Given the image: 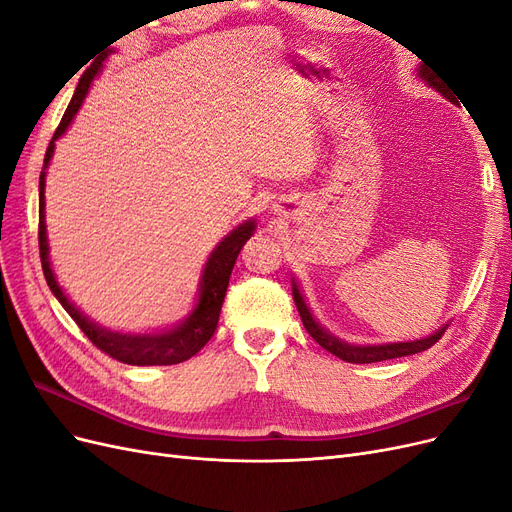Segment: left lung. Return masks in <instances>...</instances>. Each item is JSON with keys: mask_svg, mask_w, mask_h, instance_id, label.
I'll return each instance as SVG.
<instances>
[{"mask_svg": "<svg viewBox=\"0 0 512 512\" xmlns=\"http://www.w3.org/2000/svg\"><path fill=\"white\" fill-rule=\"evenodd\" d=\"M418 72H421V79L433 87L436 91H440V94L448 100H453L451 96H448L446 91V83L440 79V76H433L425 66L418 68ZM292 299H294V305H297L299 309V316L303 320V327L307 329V333L312 335L316 342L324 348L329 350L331 354L339 356V359L346 361V363H376V361H386V359H399V356H408V354H416V352H423L427 348H431L433 344L438 342V339L444 335V329H438L433 335L429 337H423V339H416V342H399V344H380V346H354V344H346L342 342V339H337L335 335L324 331L320 324L314 320L312 312H309L307 303L303 301L301 292H299V286L292 282Z\"/></svg>", "mask_w": 512, "mask_h": 512, "instance_id": "8db88e82", "label": "left lung"}]
</instances>
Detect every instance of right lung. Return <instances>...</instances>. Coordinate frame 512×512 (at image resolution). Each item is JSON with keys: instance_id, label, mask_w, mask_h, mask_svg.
I'll use <instances>...</instances> for the list:
<instances>
[{"instance_id": "add662e5", "label": "right lung", "mask_w": 512, "mask_h": 512, "mask_svg": "<svg viewBox=\"0 0 512 512\" xmlns=\"http://www.w3.org/2000/svg\"><path fill=\"white\" fill-rule=\"evenodd\" d=\"M106 55L98 61L91 64V68L81 76L79 87H76L74 96L66 108L64 117H61L59 126L51 138L49 149L44 153V168L40 173V203H38V245H40V260H42V271L46 277V284H49L51 292L61 303V307L66 309L70 318L79 324V329L89 337V342L102 352H106L113 359L128 363V365H175L192 359V356L203 348L209 339L213 337L215 329H218V320L222 312V303L226 297V288L232 267H235L237 256L241 252V247L245 241L254 235L256 222L250 220L241 224L230 232L228 237L220 241V245H215V250L211 252L205 271H203V280H200V294H198V303L194 307V312L185 318L181 324H177L175 329L160 331V333H117V331H108L98 327L96 322H91L83 312L74 307V303L66 297L64 290L57 284L55 273L51 269V260H49V243H46V224H44V177H46V166H49L53 151H55V141L68 130L72 123L74 115L79 113V108L87 96V91L94 83L98 72L102 70V61Z\"/></svg>"}]
</instances>
